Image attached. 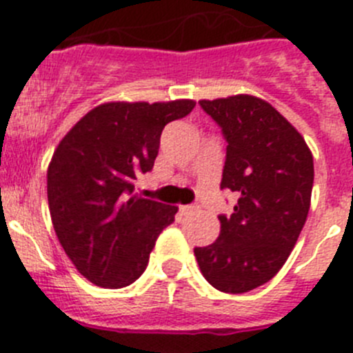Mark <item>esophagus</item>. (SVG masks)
<instances>
[{"label": "esophagus", "mask_w": 353, "mask_h": 353, "mask_svg": "<svg viewBox=\"0 0 353 353\" xmlns=\"http://www.w3.org/2000/svg\"><path fill=\"white\" fill-rule=\"evenodd\" d=\"M180 212H182L183 215L194 214V212H196V207H192V205H182V207H180Z\"/></svg>", "instance_id": "esophagus-1"}]
</instances>
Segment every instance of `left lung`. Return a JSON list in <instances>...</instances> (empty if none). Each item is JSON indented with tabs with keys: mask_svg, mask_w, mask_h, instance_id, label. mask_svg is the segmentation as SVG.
<instances>
[{
	"mask_svg": "<svg viewBox=\"0 0 353 353\" xmlns=\"http://www.w3.org/2000/svg\"><path fill=\"white\" fill-rule=\"evenodd\" d=\"M226 138L223 189L239 194L221 233L196 248L199 270L214 288L245 293L276 276L297 244L311 205L313 154L295 127L254 95L199 101Z\"/></svg>",
	"mask_w": 353,
	"mask_h": 353,
	"instance_id": "1",
	"label": "left lung"
}]
</instances>
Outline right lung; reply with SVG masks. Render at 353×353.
<instances>
[{
	"instance_id": "1",
	"label": "right lung",
	"mask_w": 353,
	"mask_h": 353,
	"mask_svg": "<svg viewBox=\"0 0 353 353\" xmlns=\"http://www.w3.org/2000/svg\"><path fill=\"white\" fill-rule=\"evenodd\" d=\"M191 99L104 102L56 146L48 201L61 248L77 272L102 288H123L145 272L155 240L179 207L132 194L154 168L166 123L187 117Z\"/></svg>"
}]
</instances>
